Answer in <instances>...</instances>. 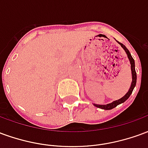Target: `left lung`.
<instances>
[{
	"mask_svg": "<svg viewBox=\"0 0 148 148\" xmlns=\"http://www.w3.org/2000/svg\"><path fill=\"white\" fill-rule=\"evenodd\" d=\"M118 42V41H117ZM121 46L124 48V50L126 51L127 55V57L129 58V60H130V63H131V69H132V85H131V87L129 90H128V92H127L125 95H124L123 97H121V99L116 100V101H115L113 102L110 103V104H108V105H94V106L97 107V108H99V109H106V110H109V109H112L115 107H116L118 105H120L121 103H124L126 100L130 97V95L132 93V91H133V89L136 86V70H135V61H134L133 58L132 57V55H131L130 52L129 51L127 50V47H125V46L123 44V43H121V42H119Z\"/></svg>",
	"mask_w": 148,
	"mask_h": 148,
	"instance_id": "left-lung-1",
	"label": "left lung"
}]
</instances>
